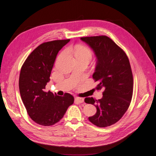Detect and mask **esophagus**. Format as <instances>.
<instances>
[{
    "label": "esophagus",
    "instance_id": "obj_1",
    "mask_svg": "<svg viewBox=\"0 0 156 156\" xmlns=\"http://www.w3.org/2000/svg\"><path fill=\"white\" fill-rule=\"evenodd\" d=\"M75 101L80 103H81L84 102V98H75Z\"/></svg>",
    "mask_w": 156,
    "mask_h": 156
}]
</instances>
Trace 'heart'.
Returning <instances> with one entry per match:
<instances>
[{"instance_id": "obj_1", "label": "heart", "mask_w": 156, "mask_h": 156, "mask_svg": "<svg viewBox=\"0 0 156 156\" xmlns=\"http://www.w3.org/2000/svg\"><path fill=\"white\" fill-rule=\"evenodd\" d=\"M75 55L76 57L81 56V57L87 58L89 60H90L92 58V52L90 51V50L84 46H80L79 48H77L76 50L75 51ZM59 58L60 57H58V59H59Z\"/></svg>"}]
</instances>
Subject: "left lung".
Listing matches in <instances>:
<instances>
[{
	"instance_id": "8db88e82",
	"label": "left lung",
	"mask_w": 156,
	"mask_h": 156,
	"mask_svg": "<svg viewBox=\"0 0 156 156\" xmlns=\"http://www.w3.org/2000/svg\"><path fill=\"white\" fill-rule=\"evenodd\" d=\"M96 57L93 79L98 90H103L98 100L86 98L84 101L96 107L97 112L88 117L90 122L100 127L115 124L128 108L133 94V75L124 51L105 36L81 37Z\"/></svg>"
}]
</instances>
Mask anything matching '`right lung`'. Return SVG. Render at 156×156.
Returning a JSON list of instances; mask_svg holds the SVG:
<instances>
[{
	"mask_svg": "<svg viewBox=\"0 0 156 156\" xmlns=\"http://www.w3.org/2000/svg\"><path fill=\"white\" fill-rule=\"evenodd\" d=\"M69 41L55 40L40 45L21 68L19 87L22 101L31 119L40 125L57 123L73 103L74 98L69 94L59 96L45 91L56 56Z\"/></svg>",
	"mask_w": 156,
	"mask_h": 156,
	"instance_id": "1",
	"label": "right lung"
}]
</instances>
